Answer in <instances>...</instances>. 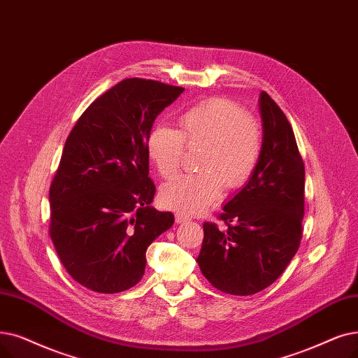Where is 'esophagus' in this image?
Here are the masks:
<instances>
[{
  "label": "esophagus",
  "mask_w": 358,
  "mask_h": 358,
  "mask_svg": "<svg viewBox=\"0 0 358 358\" xmlns=\"http://www.w3.org/2000/svg\"><path fill=\"white\" fill-rule=\"evenodd\" d=\"M187 221H190V217L187 215L182 213V212H176V222L177 224H184Z\"/></svg>",
  "instance_id": "1"
}]
</instances>
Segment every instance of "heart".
Listing matches in <instances>:
<instances>
[{
	"label": "heart",
	"mask_w": 358,
	"mask_h": 358,
	"mask_svg": "<svg viewBox=\"0 0 358 358\" xmlns=\"http://www.w3.org/2000/svg\"><path fill=\"white\" fill-rule=\"evenodd\" d=\"M184 142L205 146L197 174L164 185L162 203L189 215L203 212L227 189H238L250 178L262 152V129L241 106L227 99H209L180 115V130L155 126L146 149L158 173L171 178L180 169Z\"/></svg>",
	"instance_id": "b5f03b06"
}]
</instances>
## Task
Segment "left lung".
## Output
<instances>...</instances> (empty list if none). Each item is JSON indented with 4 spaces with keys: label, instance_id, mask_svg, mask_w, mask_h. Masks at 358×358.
<instances>
[{
    "label": "left lung",
    "instance_id": "8db88e82",
    "mask_svg": "<svg viewBox=\"0 0 358 358\" xmlns=\"http://www.w3.org/2000/svg\"><path fill=\"white\" fill-rule=\"evenodd\" d=\"M262 152L243 189L222 208L220 229L203 224L199 268L220 291L252 295L282 275L301 241L304 164L285 114L260 93Z\"/></svg>",
    "mask_w": 358,
    "mask_h": 358
}]
</instances>
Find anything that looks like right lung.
<instances>
[{"mask_svg":"<svg viewBox=\"0 0 358 358\" xmlns=\"http://www.w3.org/2000/svg\"><path fill=\"white\" fill-rule=\"evenodd\" d=\"M182 87L126 79L93 101L67 137L50 189V236L66 271L102 294L134 287L174 215L150 206L146 141Z\"/></svg>","mask_w":358,"mask_h":358,"instance_id":"obj_1","label":"right lung"}]
</instances>
